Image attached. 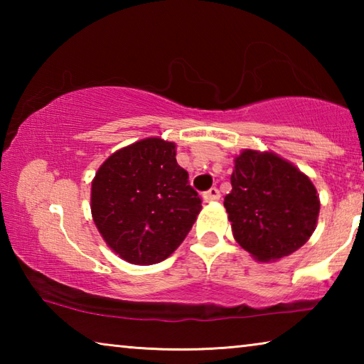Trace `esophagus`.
Returning <instances> with one entry per match:
<instances>
[{"mask_svg": "<svg viewBox=\"0 0 364 364\" xmlns=\"http://www.w3.org/2000/svg\"><path fill=\"white\" fill-rule=\"evenodd\" d=\"M204 199L208 202H213V200H218L220 199V191L217 188H210L208 191L204 193Z\"/></svg>", "mask_w": 364, "mask_h": 364, "instance_id": "1", "label": "esophagus"}]
</instances>
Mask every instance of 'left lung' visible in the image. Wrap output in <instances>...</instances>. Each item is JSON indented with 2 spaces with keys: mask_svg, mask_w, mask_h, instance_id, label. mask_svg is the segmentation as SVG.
Instances as JSON below:
<instances>
[{
  "mask_svg": "<svg viewBox=\"0 0 364 364\" xmlns=\"http://www.w3.org/2000/svg\"><path fill=\"white\" fill-rule=\"evenodd\" d=\"M225 197L232 236L258 262L299 250L315 231L319 196L305 173L274 152L244 149Z\"/></svg>",
  "mask_w": 364,
  "mask_h": 364,
  "instance_id": "left-lung-1",
  "label": "left lung"
}]
</instances>
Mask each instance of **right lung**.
<instances>
[{
  "label": "right lung",
  "instance_id": "add662e5",
  "mask_svg": "<svg viewBox=\"0 0 364 364\" xmlns=\"http://www.w3.org/2000/svg\"><path fill=\"white\" fill-rule=\"evenodd\" d=\"M176 162V146L146 138L114 152L91 183V213L123 260L154 264L180 247L202 208Z\"/></svg>",
  "mask_w": 364,
  "mask_h": 364
}]
</instances>
